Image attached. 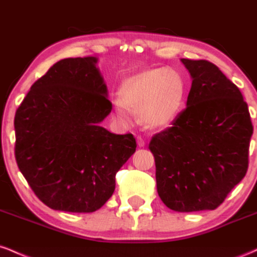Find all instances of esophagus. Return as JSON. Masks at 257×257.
<instances>
[{"label":"esophagus","instance_id":"esophagus-1","mask_svg":"<svg viewBox=\"0 0 257 257\" xmlns=\"http://www.w3.org/2000/svg\"><path fill=\"white\" fill-rule=\"evenodd\" d=\"M137 141H138V146L139 147H144V146H145V140H144V138L138 137L137 138Z\"/></svg>","mask_w":257,"mask_h":257}]
</instances>
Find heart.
<instances>
[{
  "label": "heart",
  "mask_w": 257,
  "mask_h": 257,
  "mask_svg": "<svg viewBox=\"0 0 257 257\" xmlns=\"http://www.w3.org/2000/svg\"><path fill=\"white\" fill-rule=\"evenodd\" d=\"M187 98V81L174 67H151L129 76L120 83L119 96L112 100L114 116L128 123L132 110L139 111L150 128L169 125L180 116Z\"/></svg>",
  "instance_id": "obj_1"
}]
</instances>
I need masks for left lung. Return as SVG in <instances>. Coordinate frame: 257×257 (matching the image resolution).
I'll list each match as a JSON object with an SVG mask.
<instances>
[{"instance_id": "8db88e82", "label": "left lung", "mask_w": 257, "mask_h": 257, "mask_svg": "<svg viewBox=\"0 0 257 257\" xmlns=\"http://www.w3.org/2000/svg\"><path fill=\"white\" fill-rule=\"evenodd\" d=\"M181 61L192 77L187 107L149 145L157 192L172 210H214L245 176L252 123L240 90L216 65Z\"/></svg>"}]
</instances>
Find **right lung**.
Instances as JSON below:
<instances>
[{
  "instance_id": "add662e5",
  "label": "right lung",
  "mask_w": 257,
  "mask_h": 257,
  "mask_svg": "<svg viewBox=\"0 0 257 257\" xmlns=\"http://www.w3.org/2000/svg\"><path fill=\"white\" fill-rule=\"evenodd\" d=\"M96 61L55 63L31 85L14 117L18 167L38 199L54 210L101 208L137 149L131 133L113 134L100 125L112 104Z\"/></svg>"
}]
</instances>
